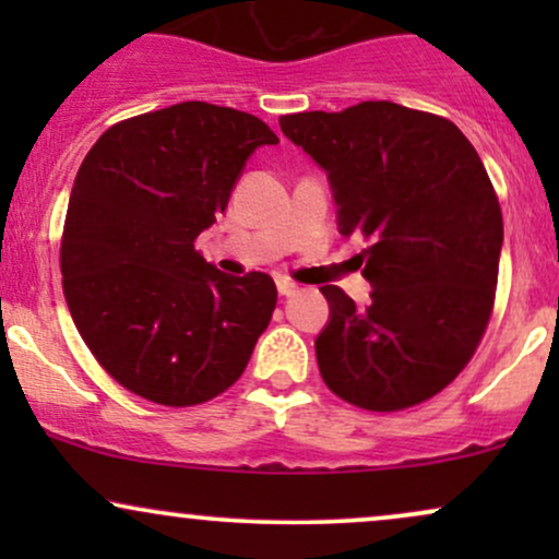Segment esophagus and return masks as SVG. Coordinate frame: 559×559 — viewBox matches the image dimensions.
<instances>
[{
    "mask_svg": "<svg viewBox=\"0 0 559 559\" xmlns=\"http://www.w3.org/2000/svg\"><path fill=\"white\" fill-rule=\"evenodd\" d=\"M275 284H278L281 297H294V294L299 292V286L292 284V281H288V278H278V281H275Z\"/></svg>",
    "mask_w": 559,
    "mask_h": 559,
    "instance_id": "34e87169",
    "label": "esophagus"
}]
</instances>
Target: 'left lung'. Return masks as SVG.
<instances>
[{
    "instance_id": "left-lung-1",
    "label": "left lung",
    "mask_w": 559,
    "mask_h": 559,
    "mask_svg": "<svg viewBox=\"0 0 559 559\" xmlns=\"http://www.w3.org/2000/svg\"><path fill=\"white\" fill-rule=\"evenodd\" d=\"M281 131L329 173L370 305L323 286L316 338L325 386L355 407L396 413L431 400L476 355L493 310L502 210L478 152L452 120L394 102L281 115Z\"/></svg>"
}]
</instances>
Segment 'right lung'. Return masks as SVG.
<instances>
[{
	"instance_id": "right-lung-1",
	"label": "right lung",
	"mask_w": 559,
	"mask_h": 559,
	"mask_svg": "<svg viewBox=\"0 0 559 559\" xmlns=\"http://www.w3.org/2000/svg\"><path fill=\"white\" fill-rule=\"evenodd\" d=\"M262 144L278 136L254 115L181 102L107 128L81 163L62 292L96 362L136 396L210 402L239 381L271 323V275H226L194 247Z\"/></svg>"
}]
</instances>
